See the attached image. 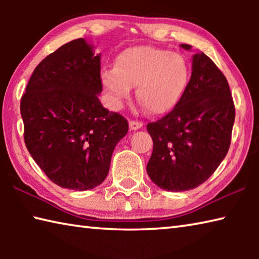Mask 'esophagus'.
<instances>
[{"label":"esophagus","mask_w":259,"mask_h":259,"mask_svg":"<svg viewBox=\"0 0 259 259\" xmlns=\"http://www.w3.org/2000/svg\"><path fill=\"white\" fill-rule=\"evenodd\" d=\"M129 125H130L131 130H138V129L142 128L144 123H143V122H140V121H130Z\"/></svg>","instance_id":"34e87169"}]
</instances>
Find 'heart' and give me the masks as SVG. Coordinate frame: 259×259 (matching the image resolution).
Segmentation results:
<instances>
[{"instance_id": "heart-1", "label": "heart", "mask_w": 259, "mask_h": 259, "mask_svg": "<svg viewBox=\"0 0 259 259\" xmlns=\"http://www.w3.org/2000/svg\"><path fill=\"white\" fill-rule=\"evenodd\" d=\"M100 83L111 107L120 109L136 87V97L154 115L168 113L185 91L190 71L181 55L151 46L131 47L105 67Z\"/></svg>"}]
</instances>
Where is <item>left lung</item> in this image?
Listing matches in <instances>:
<instances>
[{
	"instance_id": "8db88e82",
	"label": "left lung",
	"mask_w": 259,
	"mask_h": 259,
	"mask_svg": "<svg viewBox=\"0 0 259 259\" xmlns=\"http://www.w3.org/2000/svg\"><path fill=\"white\" fill-rule=\"evenodd\" d=\"M234 119L226 77L208 56L198 52L192 59L191 80L176 106L147 124L153 152L146 170L152 182L171 192L204 183L229 152Z\"/></svg>"
}]
</instances>
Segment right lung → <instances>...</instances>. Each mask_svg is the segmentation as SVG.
<instances>
[{"label": "right lung", "instance_id": "right-lung-1", "mask_svg": "<svg viewBox=\"0 0 259 259\" xmlns=\"http://www.w3.org/2000/svg\"><path fill=\"white\" fill-rule=\"evenodd\" d=\"M100 54L84 38L47 56L21 97L26 147L50 181L87 191L106 178L114 148L128 133L123 116L99 102Z\"/></svg>", "mask_w": 259, "mask_h": 259}]
</instances>
